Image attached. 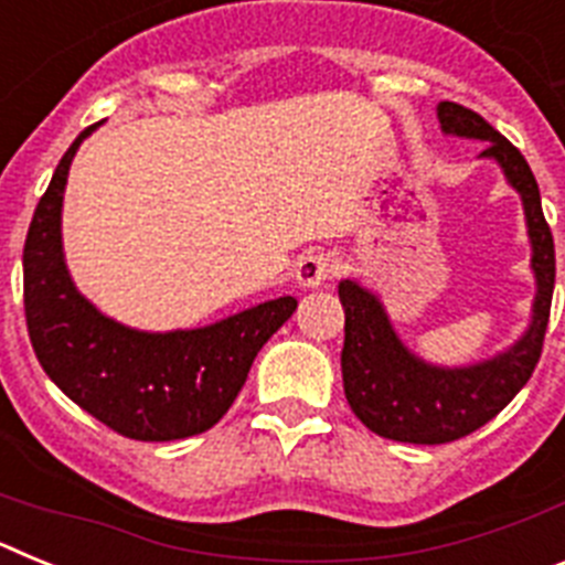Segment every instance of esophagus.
Returning a JSON list of instances; mask_svg holds the SVG:
<instances>
[{"label":"esophagus","instance_id":"1","mask_svg":"<svg viewBox=\"0 0 565 565\" xmlns=\"http://www.w3.org/2000/svg\"><path fill=\"white\" fill-rule=\"evenodd\" d=\"M333 271H337L333 257H328V254H306V257H299L294 277H297L299 288H319L333 277Z\"/></svg>","mask_w":565,"mask_h":565}]
</instances>
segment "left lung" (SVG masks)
<instances>
[{
    "label": "left lung",
    "instance_id": "1",
    "mask_svg": "<svg viewBox=\"0 0 565 565\" xmlns=\"http://www.w3.org/2000/svg\"><path fill=\"white\" fill-rule=\"evenodd\" d=\"M438 121L447 135L487 141L481 158H492L509 186L521 194L537 294L532 322L512 348L469 367H438L404 348L376 294L353 279L339 282L344 398L367 430L404 444L458 441L492 422L521 393L541 359L555 291V239L543 217L541 189L521 149L456 102L438 104Z\"/></svg>",
    "mask_w": 565,
    "mask_h": 565
}]
</instances>
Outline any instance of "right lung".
I'll use <instances>...</instances> for the list:
<instances>
[{
  "label": "right lung",
  "instance_id": "obj_1",
  "mask_svg": "<svg viewBox=\"0 0 565 565\" xmlns=\"http://www.w3.org/2000/svg\"><path fill=\"white\" fill-rule=\"evenodd\" d=\"M84 129L58 161L24 239V319L30 344L58 391L135 441H174L221 422L259 348L297 311L279 297L192 331L147 333L104 317L64 266L62 201Z\"/></svg>",
  "mask_w": 565,
  "mask_h": 565
}]
</instances>
